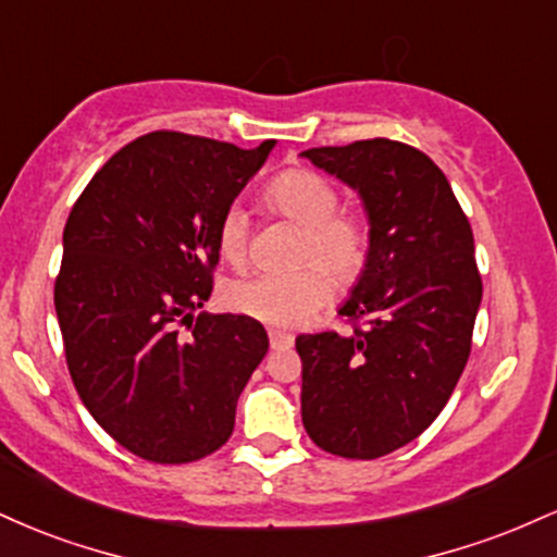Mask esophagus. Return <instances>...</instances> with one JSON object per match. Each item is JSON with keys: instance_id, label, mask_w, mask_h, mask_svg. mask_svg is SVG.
<instances>
[{"instance_id": "1", "label": "esophagus", "mask_w": 557, "mask_h": 557, "mask_svg": "<svg viewBox=\"0 0 557 557\" xmlns=\"http://www.w3.org/2000/svg\"><path fill=\"white\" fill-rule=\"evenodd\" d=\"M270 345L274 350L290 348L293 335H290V332H285V330H270Z\"/></svg>"}]
</instances>
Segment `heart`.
<instances>
[{"instance_id": "1", "label": "heart", "mask_w": 557, "mask_h": 557, "mask_svg": "<svg viewBox=\"0 0 557 557\" xmlns=\"http://www.w3.org/2000/svg\"><path fill=\"white\" fill-rule=\"evenodd\" d=\"M264 201L272 212L304 227L298 270L259 272L225 290V304L238 314L274 327H300L330 300V277L350 285L372 257V220L363 209L337 207L341 190L322 172L290 168L272 177ZM251 227L240 207H230L216 225V246L227 264L248 259Z\"/></svg>"}]
</instances>
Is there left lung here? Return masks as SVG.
Masks as SVG:
<instances>
[{
  "label": "left lung",
  "instance_id": "left-lung-1",
  "mask_svg": "<svg viewBox=\"0 0 557 557\" xmlns=\"http://www.w3.org/2000/svg\"><path fill=\"white\" fill-rule=\"evenodd\" d=\"M300 157L359 190L372 220V257L341 309L350 332L296 337L300 417L322 450L372 461L417 440L461 380L482 304L474 233L413 146L369 138Z\"/></svg>",
  "mask_w": 557,
  "mask_h": 557
}]
</instances>
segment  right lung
Here are the masks:
<instances>
[{
    "mask_svg": "<svg viewBox=\"0 0 557 557\" xmlns=\"http://www.w3.org/2000/svg\"><path fill=\"white\" fill-rule=\"evenodd\" d=\"M272 146L146 133L96 172L67 216L54 309L70 376L96 424L144 461L220 450L270 348L257 319L190 311L212 296L216 225Z\"/></svg>",
    "mask_w": 557,
    "mask_h": 557,
    "instance_id": "right-lung-1",
    "label": "right lung"
}]
</instances>
